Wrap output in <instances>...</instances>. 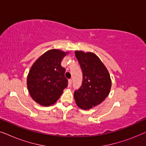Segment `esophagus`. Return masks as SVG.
I'll use <instances>...</instances> for the list:
<instances>
[{"label":"esophagus","instance_id":"34e87169","mask_svg":"<svg viewBox=\"0 0 146 146\" xmlns=\"http://www.w3.org/2000/svg\"><path fill=\"white\" fill-rule=\"evenodd\" d=\"M72 83V80L70 79L68 80V87H71Z\"/></svg>","mask_w":146,"mask_h":146}]
</instances>
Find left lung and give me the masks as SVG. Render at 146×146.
I'll return each mask as SVG.
<instances>
[{"mask_svg":"<svg viewBox=\"0 0 146 146\" xmlns=\"http://www.w3.org/2000/svg\"><path fill=\"white\" fill-rule=\"evenodd\" d=\"M75 56L82 71L83 80L74 96L78 106L88 110L101 104L108 96L111 85L110 76L95 54L76 51Z\"/></svg>","mask_w":146,"mask_h":146,"instance_id":"8db88e82","label":"left lung"}]
</instances>
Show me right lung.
Returning a JSON list of instances; mask_svg holds the SVG:
<instances>
[{"mask_svg":"<svg viewBox=\"0 0 146 146\" xmlns=\"http://www.w3.org/2000/svg\"><path fill=\"white\" fill-rule=\"evenodd\" d=\"M67 53L50 50L41 56L31 68L27 86L31 97L42 106H50L56 102L68 86L66 69L61 62Z\"/></svg>","mask_w":146,"mask_h":146,"instance_id":"obj_1","label":"right lung"}]
</instances>
